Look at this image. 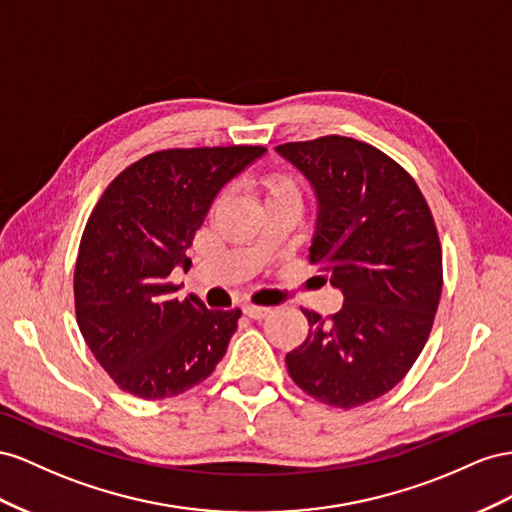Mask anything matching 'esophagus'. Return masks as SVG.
Segmentation results:
<instances>
[{"label":"esophagus","instance_id":"esophagus-1","mask_svg":"<svg viewBox=\"0 0 512 512\" xmlns=\"http://www.w3.org/2000/svg\"><path fill=\"white\" fill-rule=\"evenodd\" d=\"M242 311L246 317H251V319H266L270 315L268 306H257V304H244Z\"/></svg>","mask_w":512,"mask_h":512}]
</instances>
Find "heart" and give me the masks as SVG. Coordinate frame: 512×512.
Instances as JSON below:
<instances>
[{
	"mask_svg": "<svg viewBox=\"0 0 512 512\" xmlns=\"http://www.w3.org/2000/svg\"><path fill=\"white\" fill-rule=\"evenodd\" d=\"M255 184H257V191H259L261 199H264V203L279 201V199L300 201V188H298L296 180L287 173H281V171L261 173Z\"/></svg>",
	"mask_w": 512,
	"mask_h": 512,
	"instance_id": "obj_1",
	"label": "heart"
}]
</instances>
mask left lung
Returning a JSON list of instances; mask_svg holds the SVG:
<instances>
[{
  "label": "left lung",
  "instance_id": "1",
  "mask_svg": "<svg viewBox=\"0 0 512 512\" xmlns=\"http://www.w3.org/2000/svg\"><path fill=\"white\" fill-rule=\"evenodd\" d=\"M311 182L309 248L343 306L304 311L309 334L285 358L309 397L352 410L397 386L425 347L442 296V246L418 184L373 145L328 135L276 148Z\"/></svg>",
  "mask_w": 512,
  "mask_h": 512
}]
</instances>
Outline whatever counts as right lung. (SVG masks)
Returning a JSON list of instances; mask_svg holds the SVG:
<instances>
[{
    "label": "right lung",
    "mask_w": 512,
    "mask_h": 512,
    "mask_svg": "<svg viewBox=\"0 0 512 512\" xmlns=\"http://www.w3.org/2000/svg\"><path fill=\"white\" fill-rule=\"evenodd\" d=\"M261 145L173 148L143 156L115 178L83 229L75 311L87 347L115 384L139 399H169L210 377L238 328L240 309L208 311L173 298L218 191Z\"/></svg>",
    "instance_id": "obj_1"
}]
</instances>
